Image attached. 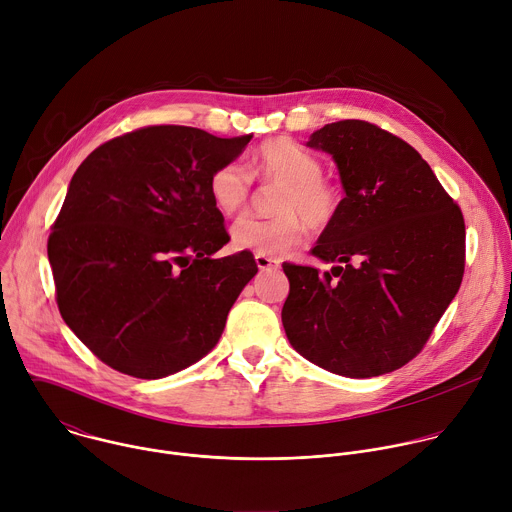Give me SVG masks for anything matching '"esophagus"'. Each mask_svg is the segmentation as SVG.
<instances>
[{"label":"esophagus","mask_w":512,"mask_h":512,"mask_svg":"<svg viewBox=\"0 0 512 512\" xmlns=\"http://www.w3.org/2000/svg\"><path fill=\"white\" fill-rule=\"evenodd\" d=\"M255 263H257V267L261 269V271H271V269H277L279 267V261L277 259H271V257H267V255H255Z\"/></svg>","instance_id":"obj_1"}]
</instances>
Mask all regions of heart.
<instances>
[{
    "mask_svg": "<svg viewBox=\"0 0 512 512\" xmlns=\"http://www.w3.org/2000/svg\"><path fill=\"white\" fill-rule=\"evenodd\" d=\"M251 178L279 184L273 194L277 214L239 218L231 227V243L239 251L281 257L304 241L308 225L324 231L340 212V190L322 176L320 160L287 137L261 143L247 160V170L239 162L218 166L208 180L214 208L225 216L241 212L249 202Z\"/></svg>",
    "mask_w": 512,
    "mask_h": 512,
    "instance_id": "heart-1",
    "label": "heart"
}]
</instances>
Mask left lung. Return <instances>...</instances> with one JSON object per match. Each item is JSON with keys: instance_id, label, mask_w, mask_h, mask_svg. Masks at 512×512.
<instances>
[{"instance_id": "left-lung-1", "label": "left lung", "mask_w": 512, "mask_h": 512, "mask_svg": "<svg viewBox=\"0 0 512 512\" xmlns=\"http://www.w3.org/2000/svg\"><path fill=\"white\" fill-rule=\"evenodd\" d=\"M306 145L332 156L346 196L312 249L338 265L320 273L283 263L287 340L334 375L393 373L421 352L458 294L462 210L409 143L373 123H328Z\"/></svg>"}]
</instances>
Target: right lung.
Returning <instances> with one entry per match:
<instances>
[{"instance_id":"obj_1","label":"right lung","mask_w":512,"mask_h":512,"mask_svg":"<svg viewBox=\"0 0 512 512\" xmlns=\"http://www.w3.org/2000/svg\"><path fill=\"white\" fill-rule=\"evenodd\" d=\"M253 135L152 125L119 135L72 176L48 237L62 320L111 369L162 379L206 356L255 277L229 243L210 174Z\"/></svg>"}]
</instances>
